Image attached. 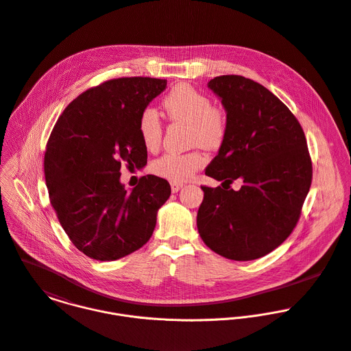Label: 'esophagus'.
Returning <instances> with one entry per match:
<instances>
[{
	"label": "esophagus",
	"mask_w": 351,
	"mask_h": 351,
	"mask_svg": "<svg viewBox=\"0 0 351 351\" xmlns=\"http://www.w3.org/2000/svg\"><path fill=\"white\" fill-rule=\"evenodd\" d=\"M170 186H171V191H173V193H177L182 186H184V184L182 182H177V181H173L171 184H170Z\"/></svg>",
	"instance_id": "obj_1"
}]
</instances>
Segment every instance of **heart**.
Listing matches in <instances>:
<instances>
[{"label":"heart","instance_id":"obj_1","mask_svg":"<svg viewBox=\"0 0 351 351\" xmlns=\"http://www.w3.org/2000/svg\"><path fill=\"white\" fill-rule=\"evenodd\" d=\"M167 117L176 122L188 123L191 144L208 149L219 148L228 134L225 113L213 106L210 98L189 84L176 86L162 102ZM138 132L147 149L154 151L162 140V123L152 109H145L138 118ZM206 158L199 151L176 154L169 152L152 165L155 174L173 180H188L197 169L203 167Z\"/></svg>","mask_w":351,"mask_h":351}]
</instances>
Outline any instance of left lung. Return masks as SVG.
Here are the masks:
<instances>
[{
    "label": "left lung",
    "instance_id": "1",
    "mask_svg": "<svg viewBox=\"0 0 351 351\" xmlns=\"http://www.w3.org/2000/svg\"><path fill=\"white\" fill-rule=\"evenodd\" d=\"M221 99L228 134L206 176L222 186H202L197 230L215 253L237 261L263 257L295 228L312 182L304 130L269 90L243 76L208 82ZM241 179L234 191L223 186Z\"/></svg>",
    "mask_w": 351,
    "mask_h": 351
}]
</instances>
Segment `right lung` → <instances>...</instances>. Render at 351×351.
<instances>
[{
    "mask_svg": "<svg viewBox=\"0 0 351 351\" xmlns=\"http://www.w3.org/2000/svg\"><path fill=\"white\" fill-rule=\"evenodd\" d=\"M166 84L151 77L105 82L72 101L54 125L45 152L50 203L72 243L91 258L113 261L140 249L170 197V184L152 174L130 192L119 181L122 163H147L138 118Z\"/></svg>",
    "mask_w": 351,
    "mask_h": 351,
    "instance_id": "obj_1",
    "label": "right lung"
}]
</instances>
